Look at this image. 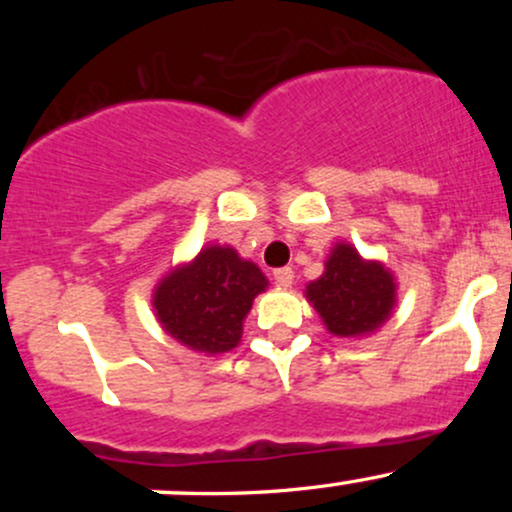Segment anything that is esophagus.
I'll list each match as a JSON object with an SVG mask.
<instances>
[{
    "label": "esophagus",
    "mask_w": 512,
    "mask_h": 512,
    "mask_svg": "<svg viewBox=\"0 0 512 512\" xmlns=\"http://www.w3.org/2000/svg\"><path fill=\"white\" fill-rule=\"evenodd\" d=\"M274 284L279 286V289H289V286L293 284V272L289 267L284 269H276L274 272Z\"/></svg>",
    "instance_id": "esophagus-1"
}]
</instances>
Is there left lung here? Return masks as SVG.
<instances>
[{
    "label": "left lung",
    "mask_w": 512,
    "mask_h": 512,
    "mask_svg": "<svg viewBox=\"0 0 512 512\" xmlns=\"http://www.w3.org/2000/svg\"><path fill=\"white\" fill-rule=\"evenodd\" d=\"M305 298L334 337L358 339L378 332L397 305L395 274L380 260H366L351 243H334L320 279Z\"/></svg>",
    "instance_id": "left-lung-1"
}]
</instances>
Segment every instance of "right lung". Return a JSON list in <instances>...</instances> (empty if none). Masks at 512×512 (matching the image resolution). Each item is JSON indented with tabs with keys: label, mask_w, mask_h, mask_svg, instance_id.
Listing matches in <instances>:
<instances>
[{
	"label": "right lung",
	"mask_w": 512,
	"mask_h": 512,
	"mask_svg": "<svg viewBox=\"0 0 512 512\" xmlns=\"http://www.w3.org/2000/svg\"><path fill=\"white\" fill-rule=\"evenodd\" d=\"M269 281L231 245L211 243L154 286L151 305L163 332L204 356L226 354L243 337L252 301Z\"/></svg>",
	"instance_id": "obj_1"
}]
</instances>
